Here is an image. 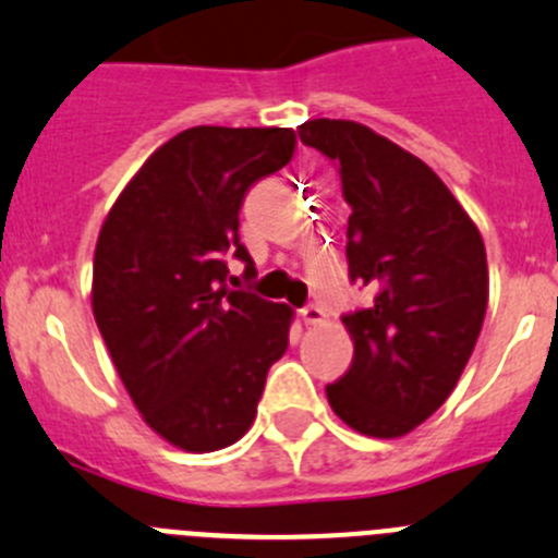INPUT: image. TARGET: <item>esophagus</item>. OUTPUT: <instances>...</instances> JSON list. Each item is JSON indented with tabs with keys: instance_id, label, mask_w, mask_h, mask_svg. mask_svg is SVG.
Segmentation results:
<instances>
[{
	"instance_id": "34e87169",
	"label": "esophagus",
	"mask_w": 558,
	"mask_h": 558,
	"mask_svg": "<svg viewBox=\"0 0 558 558\" xmlns=\"http://www.w3.org/2000/svg\"><path fill=\"white\" fill-rule=\"evenodd\" d=\"M300 319H303L305 325H323L325 323V311L319 308V305H305V308L300 311Z\"/></svg>"
}]
</instances>
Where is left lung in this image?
I'll use <instances>...</instances> for the list:
<instances>
[{"label": "left lung", "instance_id": "8db88e82", "mask_svg": "<svg viewBox=\"0 0 558 558\" xmlns=\"http://www.w3.org/2000/svg\"><path fill=\"white\" fill-rule=\"evenodd\" d=\"M298 133L339 167L350 278L375 291L341 319L353 364L325 395L359 434L400 439L450 398L473 355L489 303L484 239L439 174L386 135L348 119H308Z\"/></svg>", "mask_w": 558, "mask_h": 558}]
</instances>
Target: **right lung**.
I'll list each match as a JSON object with an SVG mask.
<instances>
[{"label":"right lung","instance_id":"right-lung-1","mask_svg":"<svg viewBox=\"0 0 558 558\" xmlns=\"http://www.w3.org/2000/svg\"><path fill=\"white\" fill-rule=\"evenodd\" d=\"M291 128H192L160 144L99 228L92 308L142 420L185 453L242 439L294 311L230 289L253 275L239 208L294 155Z\"/></svg>","mask_w":558,"mask_h":558}]
</instances>
